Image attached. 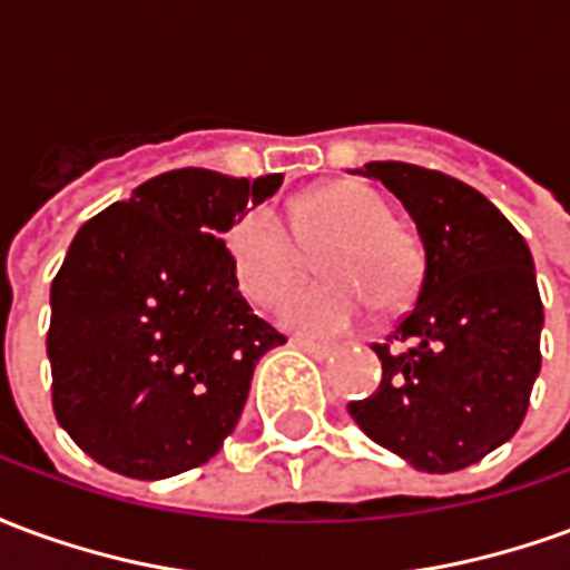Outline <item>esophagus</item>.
Listing matches in <instances>:
<instances>
[{"label":"esophagus","instance_id":"obj_1","mask_svg":"<svg viewBox=\"0 0 570 570\" xmlns=\"http://www.w3.org/2000/svg\"><path fill=\"white\" fill-rule=\"evenodd\" d=\"M289 345L298 347V351H305V354H308V357H314V360H326L330 354H333V345H323V342H311V338H302V335L289 338Z\"/></svg>","mask_w":570,"mask_h":570}]
</instances>
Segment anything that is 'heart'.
<instances>
[{
  "label": "heart",
  "instance_id": "heart-1",
  "mask_svg": "<svg viewBox=\"0 0 570 570\" xmlns=\"http://www.w3.org/2000/svg\"><path fill=\"white\" fill-rule=\"evenodd\" d=\"M237 289L262 308H277L321 257L326 284L284 305L281 321L308 335L357 326L370 305L396 311L419 293L424 256L394 223L391 204L366 183L338 179L289 207V225L272 207H249L225 235Z\"/></svg>",
  "mask_w": 570,
  "mask_h": 570
}]
</instances>
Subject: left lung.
Returning <instances> with one entry per match:
<instances>
[{
  "mask_svg": "<svg viewBox=\"0 0 570 570\" xmlns=\"http://www.w3.org/2000/svg\"><path fill=\"white\" fill-rule=\"evenodd\" d=\"M424 244L415 305L387 342L382 384L347 403L372 442L415 470L454 473L513 436L540 372L543 302L525 237L485 195L406 161H370Z\"/></svg>",
  "mask_w": 570,
  "mask_h": 570,
  "instance_id": "8db88e82",
  "label": "left lung"
}]
</instances>
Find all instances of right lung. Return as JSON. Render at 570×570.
Returning a JSON list of instances; mask_svg holds the SVG:
<instances>
[{
	"mask_svg": "<svg viewBox=\"0 0 570 570\" xmlns=\"http://www.w3.org/2000/svg\"><path fill=\"white\" fill-rule=\"evenodd\" d=\"M284 176H151L72 237L51 284V403L97 464L167 479L223 449L286 338L237 293L223 235Z\"/></svg>",
	"mask_w": 570,
	"mask_h": 570,
	"instance_id": "obj_1",
	"label": "right lung"
}]
</instances>
